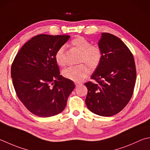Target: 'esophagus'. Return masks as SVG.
Wrapping results in <instances>:
<instances>
[{
    "label": "esophagus",
    "mask_w": 150,
    "mask_h": 150,
    "mask_svg": "<svg viewBox=\"0 0 150 150\" xmlns=\"http://www.w3.org/2000/svg\"><path fill=\"white\" fill-rule=\"evenodd\" d=\"M75 86H80V85H81L82 84H81V83H77V82H75Z\"/></svg>",
    "instance_id": "esophagus-1"
}]
</instances>
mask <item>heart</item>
I'll list each match as a JSON object with an SVG mask.
<instances>
[{
    "instance_id": "heart-1",
    "label": "heart",
    "mask_w": 150,
    "mask_h": 150,
    "mask_svg": "<svg viewBox=\"0 0 150 150\" xmlns=\"http://www.w3.org/2000/svg\"><path fill=\"white\" fill-rule=\"evenodd\" d=\"M70 45L81 52L79 62H84L91 69H96L100 64L102 59V51L97 45H92L90 41L83 36H77L70 42ZM64 47H61L56 52L55 61L59 66L66 65ZM90 74V69L85 64H80L77 66H69L63 70L62 75L64 77L75 82L83 81Z\"/></svg>"
}]
</instances>
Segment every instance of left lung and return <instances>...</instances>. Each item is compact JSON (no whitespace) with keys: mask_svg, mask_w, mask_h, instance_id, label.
Segmentation results:
<instances>
[{"mask_svg":"<svg viewBox=\"0 0 150 150\" xmlns=\"http://www.w3.org/2000/svg\"><path fill=\"white\" fill-rule=\"evenodd\" d=\"M98 46L102 59L91 77L96 83L84 84L88 89L85 103L93 113L112 116L127 105L133 95L135 63L130 50L114 35L102 33Z\"/></svg>","mask_w":150,"mask_h":150,"instance_id":"8db88e82","label":"left lung"}]
</instances>
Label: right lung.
Masks as SVG:
<instances>
[{"label":"right lung","mask_w":150,"mask_h":150,"mask_svg":"<svg viewBox=\"0 0 150 150\" xmlns=\"http://www.w3.org/2000/svg\"><path fill=\"white\" fill-rule=\"evenodd\" d=\"M68 35L40 34L26 42L14 58L11 75L16 94L34 115L47 118L65 108L74 83L60 75L56 52Z\"/></svg>","instance_id":"1"}]
</instances>
